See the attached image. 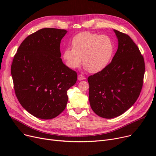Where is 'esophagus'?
I'll return each instance as SVG.
<instances>
[{
	"mask_svg": "<svg viewBox=\"0 0 156 156\" xmlns=\"http://www.w3.org/2000/svg\"><path fill=\"white\" fill-rule=\"evenodd\" d=\"M78 80L81 81V80H85V76L83 75H81V74H79L78 76Z\"/></svg>",
	"mask_w": 156,
	"mask_h": 156,
	"instance_id": "34e87169",
	"label": "esophagus"
}]
</instances>
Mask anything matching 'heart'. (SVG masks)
I'll return each instance as SVG.
<instances>
[{
  "instance_id": "obj_1",
  "label": "heart",
  "mask_w": 156,
  "mask_h": 156,
  "mask_svg": "<svg viewBox=\"0 0 156 156\" xmlns=\"http://www.w3.org/2000/svg\"><path fill=\"white\" fill-rule=\"evenodd\" d=\"M71 47L63 52V59L69 68L80 67L83 58L84 66L90 73H97L109 64L114 52V44L107 35L85 31L72 39Z\"/></svg>"
}]
</instances>
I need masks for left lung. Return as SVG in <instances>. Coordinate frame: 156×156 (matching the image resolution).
Segmentation results:
<instances>
[{
	"mask_svg": "<svg viewBox=\"0 0 156 156\" xmlns=\"http://www.w3.org/2000/svg\"><path fill=\"white\" fill-rule=\"evenodd\" d=\"M118 50L112 61L88 78L89 101L100 117L121 115L134 104L144 82L145 62L137 45L128 35L116 30Z\"/></svg>",
	"mask_w": 156,
	"mask_h": 156,
	"instance_id": "8db88e82",
	"label": "left lung"
}]
</instances>
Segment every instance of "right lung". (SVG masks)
<instances>
[{"label": "right lung", "mask_w": 156, "mask_h": 156, "mask_svg": "<svg viewBox=\"0 0 156 156\" xmlns=\"http://www.w3.org/2000/svg\"><path fill=\"white\" fill-rule=\"evenodd\" d=\"M66 30L43 28L24 39L11 65L14 91L24 109L36 118L51 119L65 109L68 90L77 73L61 58Z\"/></svg>", "instance_id": "right-lung-1"}]
</instances>
